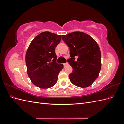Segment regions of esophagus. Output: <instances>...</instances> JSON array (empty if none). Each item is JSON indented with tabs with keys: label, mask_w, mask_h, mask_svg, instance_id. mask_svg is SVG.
I'll return each mask as SVG.
<instances>
[{
	"label": "esophagus",
	"mask_w": 124,
	"mask_h": 124,
	"mask_svg": "<svg viewBox=\"0 0 124 124\" xmlns=\"http://www.w3.org/2000/svg\"><path fill=\"white\" fill-rule=\"evenodd\" d=\"M68 63H63V66H64V67H66L67 66H68Z\"/></svg>",
	"instance_id": "obj_1"
}]
</instances>
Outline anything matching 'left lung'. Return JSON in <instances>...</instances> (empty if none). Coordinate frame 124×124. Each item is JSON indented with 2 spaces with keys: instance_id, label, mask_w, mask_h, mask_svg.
Here are the masks:
<instances>
[{
  "instance_id": "left-lung-1",
  "label": "left lung",
  "mask_w": 124,
  "mask_h": 124,
  "mask_svg": "<svg viewBox=\"0 0 124 124\" xmlns=\"http://www.w3.org/2000/svg\"><path fill=\"white\" fill-rule=\"evenodd\" d=\"M62 37L70 51L71 58L68 62L73 69L69 74L71 83L82 88L91 86L98 78L101 67L98 44L91 36L83 32H71ZM76 58L77 61H74Z\"/></svg>"
}]
</instances>
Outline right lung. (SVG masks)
<instances>
[{
	"instance_id": "1",
	"label": "right lung",
	"mask_w": 124,
	"mask_h": 124,
	"mask_svg": "<svg viewBox=\"0 0 124 124\" xmlns=\"http://www.w3.org/2000/svg\"><path fill=\"white\" fill-rule=\"evenodd\" d=\"M61 39V35L48 31L41 32L32 40L27 48L25 61L28 76L32 83L40 88L55 85L63 68V64L55 62L57 56L55 48Z\"/></svg>"
}]
</instances>
